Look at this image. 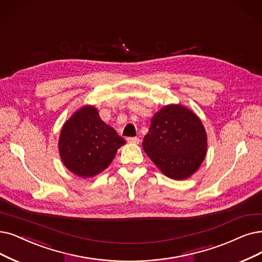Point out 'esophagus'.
Returning a JSON list of instances; mask_svg holds the SVG:
<instances>
[{
	"mask_svg": "<svg viewBox=\"0 0 262 262\" xmlns=\"http://www.w3.org/2000/svg\"><path fill=\"white\" fill-rule=\"evenodd\" d=\"M127 141L129 143H132V144H139L140 143V139L139 138H128Z\"/></svg>",
	"mask_w": 262,
	"mask_h": 262,
	"instance_id": "esophagus-1",
	"label": "esophagus"
}]
</instances>
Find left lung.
I'll use <instances>...</instances> for the list:
<instances>
[{"instance_id":"left-lung-1","label":"left lung","mask_w":262,"mask_h":262,"mask_svg":"<svg viewBox=\"0 0 262 262\" xmlns=\"http://www.w3.org/2000/svg\"><path fill=\"white\" fill-rule=\"evenodd\" d=\"M207 137L196 115L181 104H170L151 118L143 148L157 167L172 180H186L205 158Z\"/></svg>"}]
</instances>
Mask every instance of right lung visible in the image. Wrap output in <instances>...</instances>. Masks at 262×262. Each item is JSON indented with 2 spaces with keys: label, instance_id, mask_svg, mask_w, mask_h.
Returning <instances> with one entry per match:
<instances>
[{
  "label": "right lung",
  "instance_id": "add662e5",
  "mask_svg": "<svg viewBox=\"0 0 262 262\" xmlns=\"http://www.w3.org/2000/svg\"><path fill=\"white\" fill-rule=\"evenodd\" d=\"M125 141L104 122L98 110L86 105L67 120L59 137V152L68 170L87 179L111 164Z\"/></svg>",
  "mask_w": 262,
  "mask_h": 262
}]
</instances>
